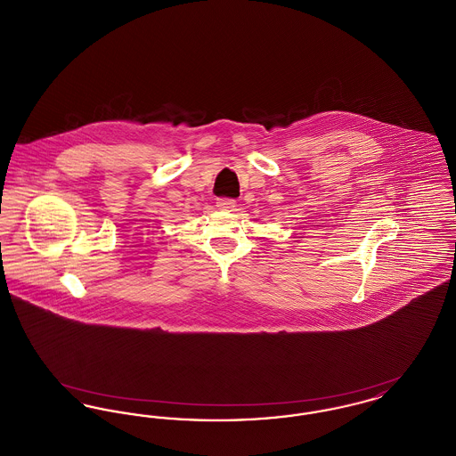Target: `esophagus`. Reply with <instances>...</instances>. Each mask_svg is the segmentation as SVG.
Returning <instances> with one entry per match:
<instances>
[{
	"label": "esophagus",
	"instance_id": "34e87169",
	"mask_svg": "<svg viewBox=\"0 0 456 456\" xmlns=\"http://www.w3.org/2000/svg\"><path fill=\"white\" fill-rule=\"evenodd\" d=\"M236 205H238V201L232 198H218L217 200V207L222 210H234Z\"/></svg>",
	"mask_w": 456,
	"mask_h": 456
}]
</instances>
